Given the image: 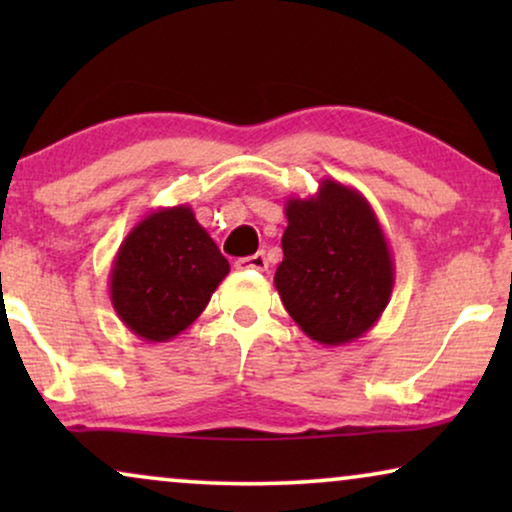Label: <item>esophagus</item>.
<instances>
[{
	"label": "esophagus",
	"mask_w": 512,
	"mask_h": 512,
	"mask_svg": "<svg viewBox=\"0 0 512 512\" xmlns=\"http://www.w3.org/2000/svg\"><path fill=\"white\" fill-rule=\"evenodd\" d=\"M235 268L237 270H258V272H263V270H268V258H265L263 251H258V254L237 258Z\"/></svg>",
	"instance_id": "obj_1"
}]
</instances>
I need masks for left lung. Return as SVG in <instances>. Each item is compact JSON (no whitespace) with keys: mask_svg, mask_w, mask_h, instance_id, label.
<instances>
[{"mask_svg":"<svg viewBox=\"0 0 512 512\" xmlns=\"http://www.w3.org/2000/svg\"><path fill=\"white\" fill-rule=\"evenodd\" d=\"M284 214L275 289L289 317L326 347L366 335L394 291L389 242L370 202L352 186L321 179L310 198L286 200Z\"/></svg>","mask_w":512,"mask_h":512,"instance_id":"1","label":"left lung"}]
</instances>
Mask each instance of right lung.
I'll use <instances>...</instances> for the list:
<instances>
[{
  "mask_svg": "<svg viewBox=\"0 0 512 512\" xmlns=\"http://www.w3.org/2000/svg\"><path fill=\"white\" fill-rule=\"evenodd\" d=\"M230 272L188 205L151 209L118 247L111 305L137 338L167 342L186 331Z\"/></svg>",
  "mask_w": 512,
  "mask_h": 512,
  "instance_id": "add662e5",
  "label": "right lung"
}]
</instances>
